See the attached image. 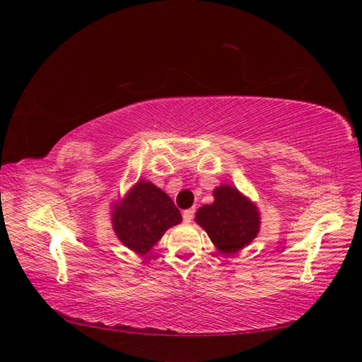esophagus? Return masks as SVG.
I'll list each match as a JSON object with an SVG mask.
<instances>
[{"label": "esophagus", "mask_w": 362, "mask_h": 362, "mask_svg": "<svg viewBox=\"0 0 362 362\" xmlns=\"http://www.w3.org/2000/svg\"><path fill=\"white\" fill-rule=\"evenodd\" d=\"M183 222H187V223H189L193 220V217H194V209H187V211H183Z\"/></svg>", "instance_id": "1"}]
</instances>
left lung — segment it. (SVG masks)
Here are the masks:
<instances>
[{"label":"left lung","instance_id":"1","mask_svg":"<svg viewBox=\"0 0 362 362\" xmlns=\"http://www.w3.org/2000/svg\"><path fill=\"white\" fill-rule=\"evenodd\" d=\"M196 222L220 252L235 254L259 235L260 214L252 201L235 187L220 185L214 189V203L196 212Z\"/></svg>","mask_w":362,"mask_h":362}]
</instances>
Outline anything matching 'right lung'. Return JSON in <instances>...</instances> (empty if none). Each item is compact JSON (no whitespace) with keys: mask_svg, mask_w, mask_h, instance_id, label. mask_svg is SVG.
<instances>
[{"mask_svg":"<svg viewBox=\"0 0 362 362\" xmlns=\"http://www.w3.org/2000/svg\"><path fill=\"white\" fill-rule=\"evenodd\" d=\"M180 222V211L174 201L161 188L146 180H139L124 199L115 204L112 212L113 230L118 240L140 255L151 250L164 231Z\"/></svg>","mask_w":362,"mask_h":362,"instance_id":"right-lung-1","label":"right lung"}]
</instances>
